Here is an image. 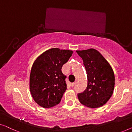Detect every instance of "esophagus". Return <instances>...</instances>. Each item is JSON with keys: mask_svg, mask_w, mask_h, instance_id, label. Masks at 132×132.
I'll return each mask as SVG.
<instances>
[{"mask_svg": "<svg viewBox=\"0 0 132 132\" xmlns=\"http://www.w3.org/2000/svg\"><path fill=\"white\" fill-rule=\"evenodd\" d=\"M76 84V82H73V83H72V84H71V87H73V86H74V85H75Z\"/></svg>", "mask_w": 132, "mask_h": 132, "instance_id": "esophagus-1", "label": "esophagus"}]
</instances>
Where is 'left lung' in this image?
Wrapping results in <instances>:
<instances>
[{
	"instance_id": "8db88e82",
	"label": "left lung",
	"mask_w": 132,
	"mask_h": 132,
	"mask_svg": "<svg viewBox=\"0 0 132 132\" xmlns=\"http://www.w3.org/2000/svg\"><path fill=\"white\" fill-rule=\"evenodd\" d=\"M83 60L87 75V87L78 94L80 103L91 108L101 107L112 96L115 76L112 68L99 51L93 48L77 51Z\"/></svg>"
}]
</instances>
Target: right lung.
Listing matches in <instances>:
<instances>
[{"mask_svg":"<svg viewBox=\"0 0 132 132\" xmlns=\"http://www.w3.org/2000/svg\"><path fill=\"white\" fill-rule=\"evenodd\" d=\"M73 51L51 48L40 55L33 63L30 75V90L34 101L49 108L60 102L66 90V76L62 67Z\"/></svg>","mask_w":132,"mask_h":132,"instance_id":"obj_1","label":"right lung"}]
</instances>
